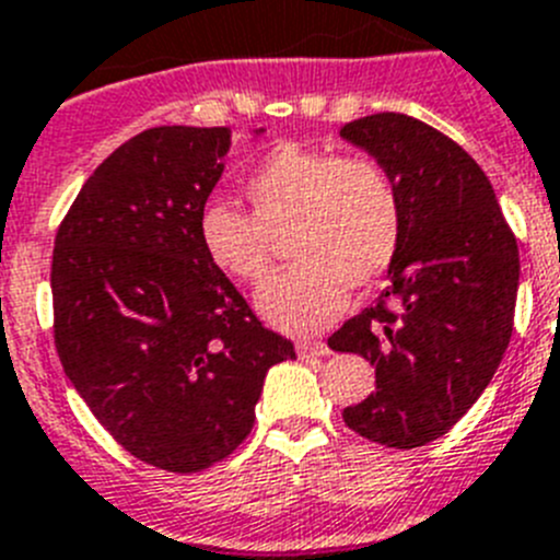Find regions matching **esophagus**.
Listing matches in <instances>:
<instances>
[{"label":"esophagus","mask_w":560,"mask_h":560,"mask_svg":"<svg viewBox=\"0 0 560 560\" xmlns=\"http://www.w3.org/2000/svg\"><path fill=\"white\" fill-rule=\"evenodd\" d=\"M296 353L303 355V359H316V355H330V348L325 341H300L296 345Z\"/></svg>","instance_id":"esophagus-1"}]
</instances>
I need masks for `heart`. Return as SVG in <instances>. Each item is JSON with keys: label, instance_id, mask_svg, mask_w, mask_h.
I'll list each match as a JSON object with an SVG mask.
<instances>
[{"label": "heart", "instance_id": "heart-1", "mask_svg": "<svg viewBox=\"0 0 560 560\" xmlns=\"http://www.w3.org/2000/svg\"><path fill=\"white\" fill-rule=\"evenodd\" d=\"M255 212L207 199L196 232L207 260L241 283L269 271L275 235L294 230L296 264L257 291L266 323L311 334L348 305V289H370L393 269L404 237V201L389 171L370 156L280 145L246 182Z\"/></svg>", "mask_w": 560, "mask_h": 560}]
</instances>
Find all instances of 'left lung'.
<instances>
[{
  "mask_svg": "<svg viewBox=\"0 0 560 560\" xmlns=\"http://www.w3.org/2000/svg\"><path fill=\"white\" fill-rule=\"evenodd\" d=\"M339 137L387 167L404 201L389 285L328 339L375 364V393L341 418L381 446H427L477 404L508 350L516 237L482 167L438 128L384 112Z\"/></svg>",
  "mask_w": 560,
  "mask_h": 560,
  "instance_id": "8db88e82",
  "label": "left lung"
}]
</instances>
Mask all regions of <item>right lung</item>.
Instances as JSON below:
<instances>
[{
	"mask_svg": "<svg viewBox=\"0 0 560 560\" xmlns=\"http://www.w3.org/2000/svg\"><path fill=\"white\" fill-rule=\"evenodd\" d=\"M230 137L160 126L122 142L81 187L52 249L63 373L126 452L173 474L230 457L269 368L294 359L199 244Z\"/></svg>",
	"mask_w": 560,
	"mask_h": 560,
	"instance_id": "obj_1",
	"label": "right lung"
}]
</instances>
